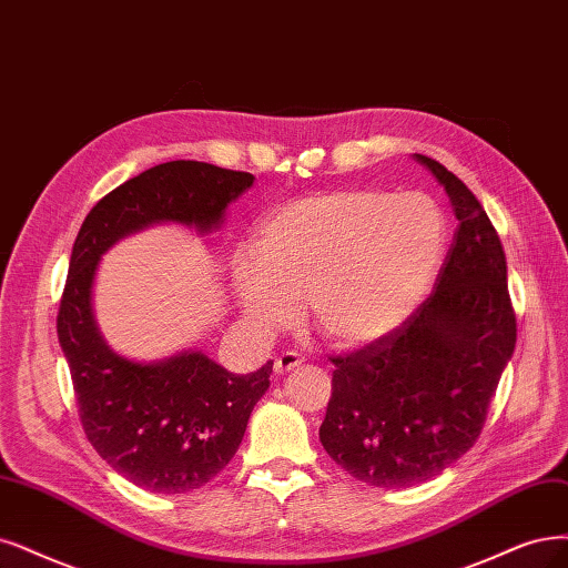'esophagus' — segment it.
<instances>
[{
	"instance_id": "1",
	"label": "esophagus",
	"mask_w": 568,
	"mask_h": 568,
	"mask_svg": "<svg viewBox=\"0 0 568 568\" xmlns=\"http://www.w3.org/2000/svg\"><path fill=\"white\" fill-rule=\"evenodd\" d=\"M302 363H304V358H302L300 353L285 351V353H281V355H278L276 361H273V372H276V374H285V372L297 369Z\"/></svg>"
}]
</instances>
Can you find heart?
I'll return each instance as SVG.
<instances>
[{"mask_svg": "<svg viewBox=\"0 0 568 568\" xmlns=\"http://www.w3.org/2000/svg\"><path fill=\"white\" fill-rule=\"evenodd\" d=\"M447 252V217L424 192L342 186L264 215L252 257L234 260L243 318L268 334L306 316L339 348L400 329L424 304Z\"/></svg>", "mask_w": 568, "mask_h": 568, "instance_id": "1", "label": "heart"}]
</instances>
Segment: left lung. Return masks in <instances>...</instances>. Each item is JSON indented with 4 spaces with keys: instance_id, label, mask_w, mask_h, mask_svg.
Wrapping results in <instances>:
<instances>
[{
    "instance_id": "left-lung-1",
    "label": "left lung",
    "mask_w": 568,
    "mask_h": 568,
    "mask_svg": "<svg viewBox=\"0 0 568 568\" xmlns=\"http://www.w3.org/2000/svg\"><path fill=\"white\" fill-rule=\"evenodd\" d=\"M414 161L452 201L454 245L433 295L400 329L332 358L321 426L334 464L384 489L422 485L475 445L517 342L506 252L485 207L443 163Z\"/></svg>"
}]
</instances>
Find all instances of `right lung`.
Here are the masks:
<instances>
[{"instance_id":"right-lung-1","label":"right lung","mask_w":568,"mask_h":568,"mask_svg":"<svg viewBox=\"0 0 568 568\" xmlns=\"http://www.w3.org/2000/svg\"><path fill=\"white\" fill-rule=\"evenodd\" d=\"M255 182L203 161L159 163L110 192L83 220L58 311V342L89 443L135 487L186 494L213 479L241 447L273 363L234 374L203 351L161 361L114 351L95 321L93 287L104 252L156 224L207 236Z\"/></svg>"}]
</instances>
